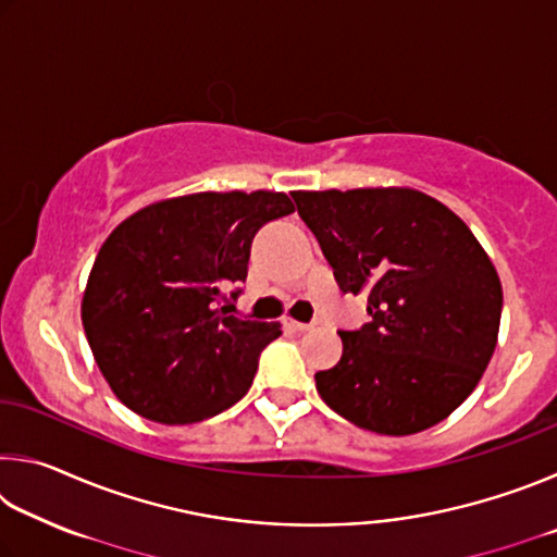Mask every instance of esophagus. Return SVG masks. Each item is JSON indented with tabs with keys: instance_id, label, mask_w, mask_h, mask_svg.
I'll return each mask as SVG.
<instances>
[{
	"instance_id": "esophagus-1",
	"label": "esophagus",
	"mask_w": 557,
	"mask_h": 557,
	"mask_svg": "<svg viewBox=\"0 0 557 557\" xmlns=\"http://www.w3.org/2000/svg\"><path fill=\"white\" fill-rule=\"evenodd\" d=\"M285 326L292 329V332H297V334H305V332H309V329H312V324H301V322H295V319H287Z\"/></svg>"
}]
</instances>
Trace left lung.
<instances>
[{
  "label": "left lung",
  "mask_w": 557,
  "mask_h": 557,
  "mask_svg": "<svg viewBox=\"0 0 557 557\" xmlns=\"http://www.w3.org/2000/svg\"><path fill=\"white\" fill-rule=\"evenodd\" d=\"M338 287L371 322L338 332L344 354L314 375L329 408L403 437L449 418L482 381L502 322V280L469 225L408 186L295 191Z\"/></svg>",
  "instance_id": "1"
}]
</instances>
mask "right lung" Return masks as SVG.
<instances>
[{
	"label": "right lung",
	"mask_w": 557,
	"mask_h": 557,
	"mask_svg": "<svg viewBox=\"0 0 557 557\" xmlns=\"http://www.w3.org/2000/svg\"><path fill=\"white\" fill-rule=\"evenodd\" d=\"M292 211L282 191H199L149 203L108 235L81 319L120 403L162 425H191L248 393L282 329L219 301L248 277L260 225Z\"/></svg>",
	"instance_id": "add662e5"
}]
</instances>
